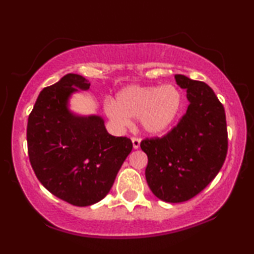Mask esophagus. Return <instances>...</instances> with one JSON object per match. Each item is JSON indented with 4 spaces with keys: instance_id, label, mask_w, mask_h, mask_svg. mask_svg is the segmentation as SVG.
Wrapping results in <instances>:
<instances>
[{
    "instance_id": "1",
    "label": "esophagus",
    "mask_w": 254,
    "mask_h": 254,
    "mask_svg": "<svg viewBox=\"0 0 254 254\" xmlns=\"http://www.w3.org/2000/svg\"><path fill=\"white\" fill-rule=\"evenodd\" d=\"M131 142H133V148L134 149L140 148V143H141L140 138H138V137H131Z\"/></svg>"
}]
</instances>
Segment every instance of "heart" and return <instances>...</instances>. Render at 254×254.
<instances>
[{"label": "heart", "mask_w": 254, "mask_h": 254, "mask_svg": "<svg viewBox=\"0 0 254 254\" xmlns=\"http://www.w3.org/2000/svg\"><path fill=\"white\" fill-rule=\"evenodd\" d=\"M182 107V92L175 85H130L118 92L114 103L106 104V114L119 128L130 126L131 119H140L148 134L159 135L176 123Z\"/></svg>", "instance_id": "1"}]
</instances>
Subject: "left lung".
<instances>
[{"label":"left lung","instance_id":"8db88e82","mask_svg":"<svg viewBox=\"0 0 254 254\" xmlns=\"http://www.w3.org/2000/svg\"><path fill=\"white\" fill-rule=\"evenodd\" d=\"M176 82L186 89V113L163 137L145 138V179L151 192L165 202H184L206 189L223 165L228 152L224 107L206 83L184 75Z\"/></svg>","mask_w":254,"mask_h":254}]
</instances>
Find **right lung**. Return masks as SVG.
<instances>
[{"label": "right lung", "mask_w": 254, "mask_h": 254, "mask_svg": "<svg viewBox=\"0 0 254 254\" xmlns=\"http://www.w3.org/2000/svg\"><path fill=\"white\" fill-rule=\"evenodd\" d=\"M89 88L88 79L77 74L64 75L44 88L26 129L37 178L53 195L77 207L91 206L107 195L133 149L128 137L107 133L102 117H81L69 111L71 93Z\"/></svg>", "instance_id": "1"}]
</instances>
